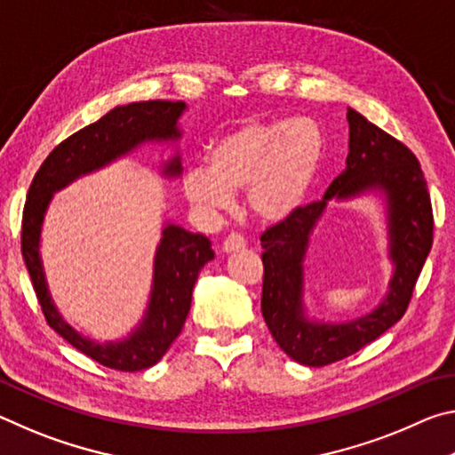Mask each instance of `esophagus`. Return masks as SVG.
<instances>
[{
    "label": "esophagus",
    "instance_id": "34e87169",
    "mask_svg": "<svg viewBox=\"0 0 455 455\" xmlns=\"http://www.w3.org/2000/svg\"><path fill=\"white\" fill-rule=\"evenodd\" d=\"M246 246V241L244 236H241L238 233H230L225 241H222V251L225 252H233V251H238V249H244Z\"/></svg>",
    "mask_w": 455,
    "mask_h": 455
}]
</instances>
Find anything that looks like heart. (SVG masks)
I'll return each mask as SVG.
<instances>
[{
	"instance_id": "obj_1",
	"label": "heart",
	"mask_w": 455,
	"mask_h": 455,
	"mask_svg": "<svg viewBox=\"0 0 455 455\" xmlns=\"http://www.w3.org/2000/svg\"><path fill=\"white\" fill-rule=\"evenodd\" d=\"M321 154V130L309 118L246 122L209 146L206 168L184 172L182 192L206 214L230 209L233 195L244 192L255 217L281 220L301 206Z\"/></svg>"
}]
</instances>
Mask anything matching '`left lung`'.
<instances>
[{
  "mask_svg": "<svg viewBox=\"0 0 455 455\" xmlns=\"http://www.w3.org/2000/svg\"><path fill=\"white\" fill-rule=\"evenodd\" d=\"M347 168L329 184L321 200L299 206L260 235L263 297L260 309L279 347L301 365L323 367L357 353L403 317L415 283L434 243V211L419 160L381 128L347 110ZM381 188L390 203L392 259L396 265L388 299L373 313L343 326L304 319L302 257L312 227L331 197H348Z\"/></svg>",
  "mask_w": 455,
  "mask_h": 455,
  "instance_id": "obj_1",
  "label": "left lung"
}]
</instances>
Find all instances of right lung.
<instances>
[{"instance_id": "1", "label": "right lung", "mask_w": 455, "mask_h": 455, "mask_svg": "<svg viewBox=\"0 0 455 455\" xmlns=\"http://www.w3.org/2000/svg\"><path fill=\"white\" fill-rule=\"evenodd\" d=\"M184 108V102L168 100H148L114 108L94 124L60 142L44 160L28 190L21 219V255L45 321L72 347L98 361L100 365L118 371H142L158 363L174 339L180 335L188 317L192 289L200 268L214 259L211 241L203 235L168 225L163 230V241L154 260V287L142 325L124 341L100 345L76 333L68 323L61 321L56 307L52 305L37 252L44 212L53 192L64 188L80 174L96 171L146 140L179 138L176 120L182 116ZM164 172L179 176L180 160L172 158Z\"/></svg>"}]
</instances>
